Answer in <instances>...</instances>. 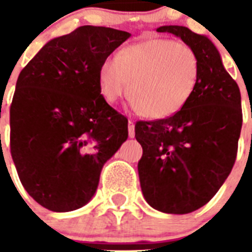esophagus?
Returning <instances> with one entry per match:
<instances>
[{
  "instance_id": "1",
  "label": "esophagus",
  "mask_w": 252,
  "mask_h": 252,
  "mask_svg": "<svg viewBox=\"0 0 252 252\" xmlns=\"http://www.w3.org/2000/svg\"><path fill=\"white\" fill-rule=\"evenodd\" d=\"M128 132H129V137L133 138L134 137V123L132 120L128 122Z\"/></svg>"
}]
</instances>
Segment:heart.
Segmentation results:
<instances>
[{
  "label": "heart",
  "instance_id": "b5f03b06",
  "mask_svg": "<svg viewBox=\"0 0 252 252\" xmlns=\"http://www.w3.org/2000/svg\"><path fill=\"white\" fill-rule=\"evenodd\" d=\"M99 89L107 102L128 90L133 107L145 118L166 119L178 114L200 80L195 49L170 39H149L128 45L99 68Z\"/></svg>",
  "mask_w": 252,
  "mask_h": 252
}]
</instances>
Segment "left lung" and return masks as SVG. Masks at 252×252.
Wrapping results in <instances>:
<instances>
[{"label":"left lung","instance_id":"obj_1","mask_svg":"<svg viewBox=\"0 0 252 252\" xmlns=\"http://www.w3.org/2000/svg\"><path fill=\"white\" fill-rule=\"evenodd\" d=\"M157 31L195 49L200 80L178 114L136 123V140L142 146L138 176L150 207L187 215L217 193L233 168L242 128L241 91L209 37L183 26H161Z\"/></svg>","mask_w":252,"mask_h":252}]
</instances>
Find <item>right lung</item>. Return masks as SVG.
I'll return each instance as SVG.
<instances>
[{
    "label": "right lung",
    "instance_id": "right-lung-1",
    "mask_svg": "<svg viewBox=\"0 0 252 252\" xmlns=\"http://www.w3.org/2000/svg\"><path fill=\"white\" fill-rule=\"evenodd\" d=\"M129 36L82 26L45 43L19 73L10 107L11 157L26 191L49 211L86 205L104 163L128 138V120L104 100L98 74Z\"/></svg>",
    "mask_w": 252,
    "mask_h": 252
}]
</instances>
